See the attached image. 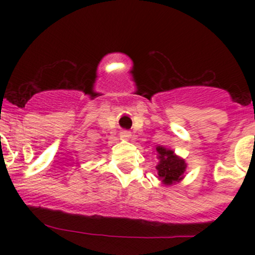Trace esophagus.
<instances>
[{
  "label": "esophagus",
  "instance_id": "1",
  "mask_svg": "<svg viewBox=\"0 0 255 255\" xmlns=\"http://www.w3.org/2000/svg\"><path fill=\"white\" fill-rule=\"evenodd\" d=\"M120 135H121L122 139L128 140L131 136V134H130V131H128V130H122L121 133H120Z\"/></svg>",
  "mask_w": 255,
  "mask_h": 255
}]
</instances>
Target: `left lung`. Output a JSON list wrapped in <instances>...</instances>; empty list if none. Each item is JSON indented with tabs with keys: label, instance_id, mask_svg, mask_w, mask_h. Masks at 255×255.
I'll list each match as a JSON object with an SVG mask.
<instances>
[{
	"label": "left lung",
	"instance_id": "8db88e82",
	"mask_svg": "<svg viewBox=\"0 0 255 255\" xmlns=\"http://www.w3.org/2000/svg\"><path fill=\"white\" fill-rule=\"evenodd\" d=\"M156 152L158 159L156 169L158 178L162 181V183L165 186H172L181 182L186 174V160L164 146H157Z\"/></svg>",
	"mask_w": 255,
	"mask_h": 255
}]
</instances>
